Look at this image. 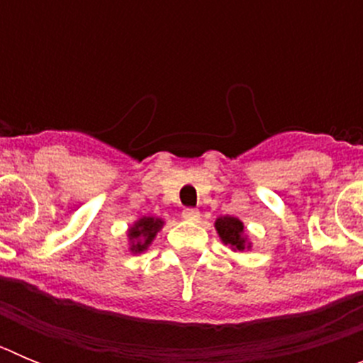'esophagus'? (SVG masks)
Segmentation results:
<instances>
[{"instance_id": "esophagus-1", "label": "esophagus", "mask_w": 363, "mask_h": 363, "mask_svg": "<svg viewBox=\"0 0 363 363\" xmlns=\"http://www.w3.org/2000/svg\"><path fill=\"white\" fill-rule=\"evenodd\" d=\"M182 216H184V220H187V221H196V220H200V211L192 209V207H187V209H184Z\"/></svg>"}]
</instances>
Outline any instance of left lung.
I'll use <instances>...</instances> for the list:
<instances>
[{
	"label": "left lung",
	"instance_id": "8db88e82",
	"mask_svg": "<svg viewBox=\"0 0 363 363\" xmlns=\"http://www.w3.org/2000/svg\"><path fill=\"white\" fill-rule=\"evenodd\" d=\"M218 234H220L221 242L225 245H230L234 251H243L245 247H251L247 243L245 234H243V223L234 216H221L218 218L216 223Z\"/></svg>",
	"mask_w": 363,
	"mask_h": 363
}]
</instances>
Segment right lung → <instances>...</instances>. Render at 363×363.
Returning <instances> with one entry per match:
<instances>
[{
	"instance_id": "add662e5",
	"label": "right lung",
	"mask_w": 363,
	"mask_h": 363,
	"mask_svg": "<svg viewBox=\"0 0 363 363\" xmlns=\"http://www.w3.org/2000/svg\"><path fill=\"white\" fill-rule=\"evenodd\" d=\"M163 221L160 218H142L138 220L133 227L129 229V240H130V251L133 252H143L150 242L154 240L156 233L162 229Z\"/></svg>"
}]
</instances>
